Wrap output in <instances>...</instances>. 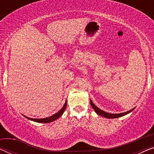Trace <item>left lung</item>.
<instances>
[{
    "label": "left lung",
    "instance_id": "1",
    "mask_svg": "<svg viewBox=\"0 0 154 154\" xmlns=\"http://www.w3.org/2000/svg\"><path fill=\"white\" fill-rule=\"evenodd\" d=\"M90 105H91V106L92 107V109H94V111L97 113L99 116H103L104 118H107V119H116V118H119V117H122L123 116H125L128 114V113L132 112V111L134 110L135 108H133L131 110L128 111H126V112H124V113H107V112H105L103 110H101L100 109H99L97 106H96L95 104H94L93 102H92V101L91 100H90Z\"/></svg>",
    "mask_w": 154,
    "mask_h": 154
}]
</instances>
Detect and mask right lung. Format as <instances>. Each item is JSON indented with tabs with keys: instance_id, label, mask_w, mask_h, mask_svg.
I'll list each match as a JSON object with an SVG mask.
<instances>
[{
	"instance_id": "obj_1",
	"label": "right lung",
	"mask_w": 154,
	"mask_h": 154,
	"mask_svg": "<svg viewBox=\"0 0 154 154\" xmlns=\"http://www.w3.org/2000/svg\"><path fill=\"white\" fill-rule=\"evenodd\" d=\"M66 101L65 102V104H64V106L62 109H60V111H58L57 113H56L55 114L51 116L48 117V118H44V119H31V118H29L26 116H24L25 118H26L27 119L31 120V121H33L34 122H37V123H51V122L55 121L57 119H59L60 116H62V115L64 113L65 109L66 108Z\"/></svg>"
}]
</instances>
